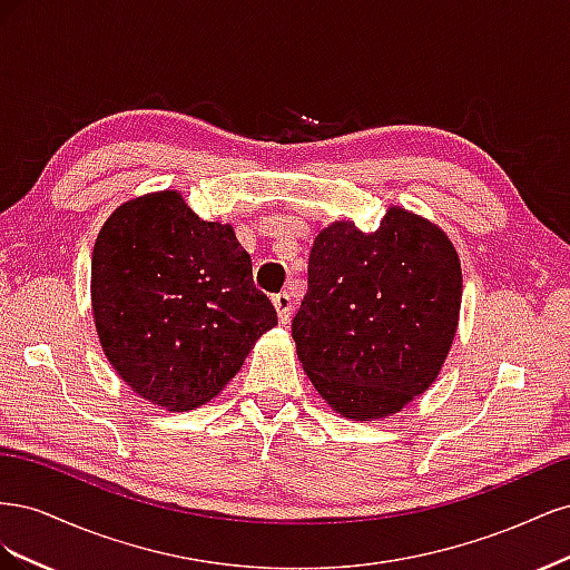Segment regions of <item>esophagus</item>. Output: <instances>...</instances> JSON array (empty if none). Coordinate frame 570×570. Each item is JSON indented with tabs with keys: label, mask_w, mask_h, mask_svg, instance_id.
Masks as SVG:
<instances>
[{
	"label": "esophagus",
	"mask_w": 570,
	"mask_h": 570,
	"mask_svg": "<svg viewBox=\"0 0 570 570\" xmlns=\"http://www.w3.org/2000/svg\"><path fill=\"white\" fill-rule=\"evenodd\" d=\"M273 306H275V312H278L281 323H287L289 321V312H292V299H289L287 292H281V295H275L273 297Z\"/></svg>",
	"instance_id": "obj_1"
}]
</instances>
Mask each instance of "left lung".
Listing matches in <instances>:
<instances>
[{
	"mask_svg": "<svg viewBox=\"0 0 570 570\" xmlns=\"http://www.w3.org/2000/svg\"><path fill=\"white\" fill-rule=\"evenodd\" d=\"M459 254L442 228L390 206L381 228H323L292 321L302 368L335 413L385 419L442 371L461 312Z\"/></svg>",
	"mask_w": 570,
	"mask_h": 570,
	"instance_id": "8db88e82",
	"label": "left lung"
}]
</instances>
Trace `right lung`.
Here are the masks:
<instances>
[{"instance_id":"add662e5","label":"right lung","mask_w":570,"mask_h":570,"mask_svg":"<svg viewBox=\"0 0 570 570\" xmlns=\"http://www.w3.org/2000/svg\"><path fill=\"white\" fill-rule=\"evenodd\" d=\"M90 295L120 381L168 411L214 400L278 325L233 226L202 220L178 189L128 199L105 220Z\"/></svg>"}]
</instances>
